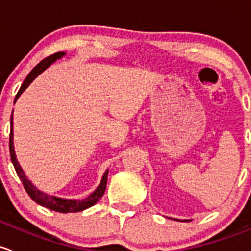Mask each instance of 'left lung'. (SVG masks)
Listing matches in <instances>:
<instances>
[{"label":"left lung","mask_w":251,"mask_h":251,"mask_svg":"<svg viewBox=\"0 0 251 251\" xmlns=\"http://www.w3.org/2000/svg\"><path fill=\"white\" fill-rule=\"evenodd\" d=\"M182 221H190V220H182Z\"/></svg>","instance_id":"left-lung-1"}]
</instances>
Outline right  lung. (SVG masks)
Returning <instances> with one entry per match:
<instances>
[{"label":"right lung","instance_id":"right-lung-1","mask_svg":"<svg viewBox=\"0 0 251 251\" xmlns=\"http://www.w3.org/2000/svg\"><path fill=\"white\" fill-rule=\"evenodd\" d=\"M66 55L65 51H59V53L53 54V55L48 56V58L43 59L37 66L33 68L32 71L27 75V77L25 78L24 83L22 84L20 87L19 92L18 94L15 95L14 99V104L17 102V100L19 99L20 95L24 93V90L26 89L27 87L30 86L31 83L33 82V79L38 76V75L42 74L46 69H48L51 64L55 63L56 60L59 59L64 58ZM13 138H14V134H13V112L12 116H10V134H9V152H10V159H12V163L14 165L15 172H17L18 176L20 177L22 180L23 185H24L25 191L29 193V196L35 201L36 203L40 204V205L45 206V208L50 209V210L54 211H59V213H77V211H83L86 209L90 208V206L94 205L100 198L102 197L104 195L105 190H106V183H107V174L108 170L104 173L101 177V181H100L99 186L95 188V191L93 193H90L87 198L84 200H71V198H61V197H56V196H49L47 193L42 192L41 190H38L32 182L27 179V176L25 175L24 170L23 168L20 167L19 162H18L17 156H15V151H14V143H13Z\"/></svg>","mask_w":251,"mask_h":251}]
</instances>
